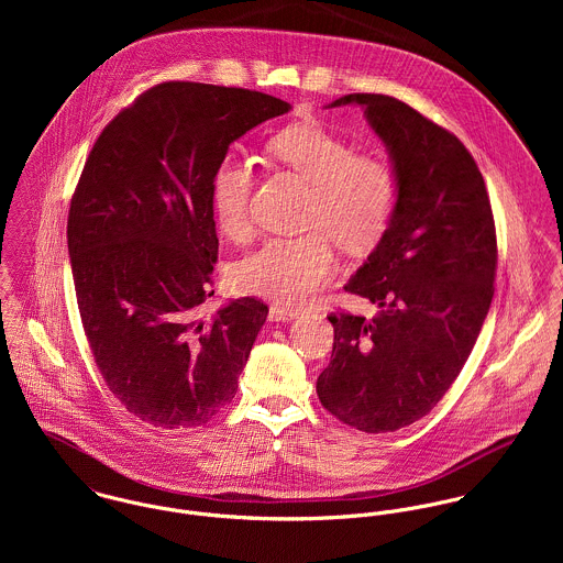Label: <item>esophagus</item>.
I'll return each mask as SVG.
<instances>
[{
    "label": "esophagus",
    "instance_id": "obj_1",
    "mask_svg": "<svg viewBox=\"0 0 563 563\" xmlns=\"http://www.w3.org/2000/svg\"><path fill=\"white\" fill-rule=\"evenodd\" d=\"M299 312L292 310V308H286V306H279V303H273L271 310H268V319L275 322H288L292 319H297Z\"/></svg>",
    "mask_w": 563,
    "mask_h": 563
}]
</instances>
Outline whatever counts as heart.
Returning a JSON list of instances; mask_svg holds the SVG:
<instances>
[{
  "label": "heart",
  "mask_w": 563,
  "mask_h": 563,
  "mask_svg": "<svg viewBox=\"0 0 563 563\" xmlns=\"http://www.w3.org/2000/svg\"><path fill=\"white\" fill-rule=\"evenodd\" d=\"M266 150L310 184L306 225L314 230L266 239L236 264L234 284L246 295L297 306L312 299L335 273L327 231L351 255L373 251L386 236L399 203V181L386 162L353 156L340 136L319 123L286 128ZM253 186V164L241 154L230 152L214 166L212 210L230 241H244L251 232Z\"/></svg>",
  "instance_id": "obj_1"
}]
</instances>
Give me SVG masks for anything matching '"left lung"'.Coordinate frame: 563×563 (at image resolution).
Listing matches in <instances>:
<instances>
[{
	"label": "left lung",
	"instance_id": "8db88e82",
	"mask_svg": "<svg viewBox=\"0 0 563 563\" xmlns=\"http://www.w3.org/2000/svg\"><path fill=\"white\" fill-rule=\"evenodd\" d=\"M399 181L386 236L344 286L379 308L329 314L322 407L366 433L427 416L464 368L494 297L496 230L482 170L464 143L388 95L353 92Z\"/></svg>",
	"mask_w": 563,
	"mask_h": 563
}]
</instances>
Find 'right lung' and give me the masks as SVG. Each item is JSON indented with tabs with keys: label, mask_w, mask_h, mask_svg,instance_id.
I'll list each match as a JSON object with an SVG mask.
<instances>
[{
	"label": "right lung",
	"mask_w": 563,
	"mask_h": 563,
	"mask_svg": "<svg viewBox=\"0 0 563 563\" xmlns=\"http://www.w3.org/2000/svg\"><path fill=\"white\" fill-rule=\"evenodd\" d=\"M288 110L257 90L164 81L86 158L67 223L84 333L110 393L154 427L203 424L239 390L268 308L242 297L199 317L219 255L210 181L234 141Z\"/></svg>",
	"instance_id": "add662e5"
}]
</instances>
